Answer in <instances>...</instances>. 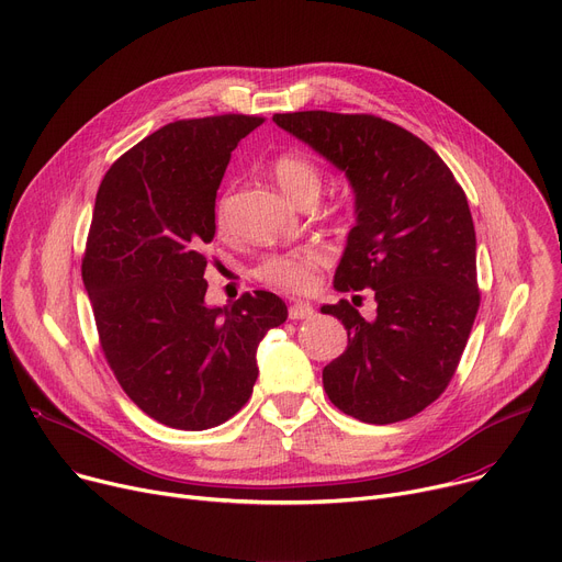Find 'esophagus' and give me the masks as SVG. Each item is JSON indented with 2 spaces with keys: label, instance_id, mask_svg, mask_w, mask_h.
Here are the masks:
<instances>
[{
  "label": "esophagus",
  "instance_id": "obj_1",
  "mask_svg": "<svg viewBox=\"0 0 562 562\" xmlns=\"http://www.w3.org/2000/svg\"><path fill=\"white\" fill-rule=\"evenodd\" d=\"M314 307L310 303H293L289 307V318L293 321H305V318H314Z\"/></svg>",
  "mask_w": 562,
  "mask_h": 562
}]
</instances>
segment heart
Returning <instances> with one entry per match:
<instances>
[{
    "mask_svg": "<svg viewBox=\"0 0 562 562\" xmlns=\"http://www.w3.org/2000/svg\"><path fill=\"white\" fill-rule=\"evenodd\" d=\"M273 176L282 192L301 203L307 194L318 192L321 178L316 167L303 156H280L273 165ZM216 223H226V201H221L216 207ZM325 261V252L316 246H305L289 252H276L261 259L257 267V278L278 289L286 291H307L314 284V271Z\"/></svg>",
    "mask_w": 562,
    "mask_h": 562,
    "instance_id": "1",
    "label": "heart"
}]
</instances>
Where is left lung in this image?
<instances>
[{"label":"left lung","instance_id":"left-lung-1","mask_svg":"<svg viewBox=\"0 0 562 562\" xmlns=\"http://www.w3.org/2000/svg\"><path fill=\"white\" fill-rule=\"evenodd\" d=\"M273 122L346 173L357 218L334 289H370L378 303L370 321L348 301L321 307L348 329L346 352L323 368L325 393L361 423L416 416L450 384L479 310L465 192L431 146L375 115L305 110Z\"/></svg>","mask_w":562,"mask_h":562}]
</instances>
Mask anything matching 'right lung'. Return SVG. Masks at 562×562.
<instances>
[{"mask_svg":"<svg viewBox=\"0 0 562 562\" xmlns=\"http://www.w3.org/2000/svg\"><path fill=\"white\" fill-rule=\"evenodd\" d=\"M261 117L182 120L108 169L83 257L103 355L154 420L203 431L233 418L257 380V346L286 321L271 291L205 305L214 201L239 139Z\"/></svg>","mask_w":562,"mask_h":562,"instance_id":"right-lung-1","label":"right lung"}]
</instances>
